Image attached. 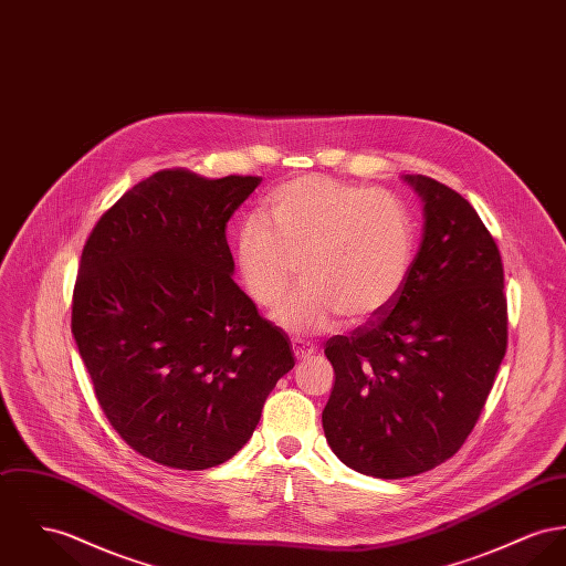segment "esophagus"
Returning a JSON list of instances; mask_svg holds the SVG:
<instances>
[{
	"instance_id": "esophagus-1",
	"label": "esophagus",
	"mask_w": 566,
	"mask_h": 566,
	"mask_svg": "<svg viewBox=\"0 0 566 566\" xmlns=\"http://www.w3.org/2000/svg\"><path fill=\"white\" fill-rule=\"evenodd\" d=\"M292 349H294V356H296L298 360H306L308 356L315 354V347L308 345V343H302V340H294V343H292Z\"/></svg>"
}]
</instances>
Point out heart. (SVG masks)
Segmentation results:
<instances>
[{"label":"heart","instance_id":"obj_1","mask_svg":"<svg viewBox=\"0 0 566 566\" xmlns=\"http://www.w3.org/2000/svg\"><path fill=\"white\" fill-rule=\"evenodd\" d=\"M270 227L249 219L235 235L244 292L294 337L363 326L401 294L415 260V223L392 195L326 176H301L264 201Z\"/></svg>","mask_w":566,"mask_h":566}]
</instances>
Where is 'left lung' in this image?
<instances>
[{
    "instance_id": "left-lung-1",
    "label": "left lung",
    "mask_w": 566,
    "mask_h": 566,
    "mask_svg": "<svg viewBox=\"0 0 566 566\" xmlns=\"http://www.w3.org/2000/svg\"><path fill=\"white\" fill-rule=\"evenodd\" d=\"M422 199V242L395 302L326 340L335 388L322 412L340 461L406 479L461 449L506 352L504 268L495 240L459 192L403 176Z\"/></svg>"
}]
</instances>
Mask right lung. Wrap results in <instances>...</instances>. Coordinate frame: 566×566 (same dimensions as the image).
<instances>
[{
	"label": "right lung",
	"mask_w": 566,
	"mask_h": 566,
	"mask_svg": "<svg viewBox=\"0 0 566 566\" xmlns=\"http://www.w3.org/2000/svg\"><path fill=\"white\" fill-rule=\"evenodd\" d=\"M260 182L156 171L83 247L78 354L119 438L160 465L208 470L231 459L294 369L290 339L231 279L227 221Z\"/></svg>",
	"instance_id": "right-lung-1"
}]
</instances>
